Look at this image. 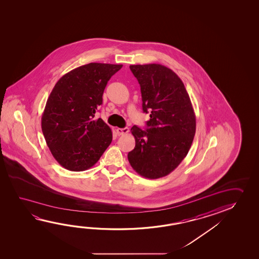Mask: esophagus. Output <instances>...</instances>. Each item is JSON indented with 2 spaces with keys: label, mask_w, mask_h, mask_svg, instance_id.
Segmentation results:
<instances>
[{
  "label": "esophagus",
  "mask_w": 259,
  "mask_h": 259,
  "mask_svg": "<svg viewBox=\"0 0 259 259\" xmlns=\"http://www.w3.org/2000/svg\"><path fill=\"white\" fill-rule=\"evenodd\" d=\"M128 132H129V129H128L127 127L117 128V129H116V133H117V135H118V136L126 135Z\"/></svg>",
  "instance_id": "34e87169"
}]
</instances>
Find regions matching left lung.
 I'll list each match as a JSON object with an SVG mask.
<instances>
[{"instance_id": "obj_1", "label": "left lung", "mask_w": 259, "mask_h": 259, "mask_svg": "<svg viewBox=\"0 0 259 259\" xmlns=\"http://www.w3.org/2000/svg\"><path fill=\"white\" fill-rule=\"evenodd\" d=\"M139 82L144 113L151 112L145 130L134 125L136 147L128 153L133 169L144 178L164 177L178 167L195 136L196 117L182 79L160 64L131 65Z\"/></svg>"}]
</instances>
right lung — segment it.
<instances>
[{
    "mask_svg": "<svg viewBox=\"0 0 259 259\" xmlns=\"http://www.w3.org/2000/svg\"><path fill=\"white\" fill-rule=\"evenodd\" d=\"M123 65L89 63L56 83L41 117L48 147L65 169L82 171L95 165L112 142V131L95 119L111 76Z\"/></svg>",
    "mask_w": 259,
    "mask_h": 259,
    "instance_id": "right-lung-1",
    "label": "right lung"
}]
</instances>
